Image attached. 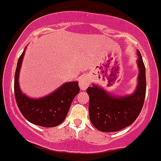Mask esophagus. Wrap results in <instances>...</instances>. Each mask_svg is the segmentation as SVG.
<instances>
[{
  "mask_svg": "<svg viewBox=\"0 0 161 161\" xmlns=\"http://www.w3.org/2000/svg\"><path fill=\"white\" fill-rule=\"evenodd\" d=\"M90 83V79L86 75H81L79 77V86L81 90H85Z\"/></svg>",
  "mask_w": 161,
  "mask_h": 161,
  "instance_id": "1",
  "label": "esophagus"
}]
</instances>
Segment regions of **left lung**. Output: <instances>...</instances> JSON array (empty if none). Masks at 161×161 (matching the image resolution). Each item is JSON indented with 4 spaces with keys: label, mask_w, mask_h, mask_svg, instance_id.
<instances>
[{
    "label": "left lung",
    "mask_w": 161,
    "mask_h": 161,
    "mask_svg": "<svg viewBox=\"0 0 161 161\" xmlns=\"http://www.w3.org/2000/svg\"><path fill=\"white\" fill-rule=\"evenodd\" d=\"M137 55L138 84L132 94L116 97L95 85L87 88L89 118L93 126L101 132H118L129 126L142 109L146 93L145 67L139 50Z\"/></svg>",
    "instance_id": "1"
}]
</instances>
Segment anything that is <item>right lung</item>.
Returning <instances> with one entry per match:
<instances>
[{
  "mask_svg": "<svg viewBox=\"0 0 161 161\" xmlns=\"http://www.w3.org/2000/svg\"><path fill=\"white\" fill-rule=\"evenodd\" d=\"M25 51L19 57L14 78V93L20 113L26 120L42 127H55L64 121L71 104L80 88L77 81L68 82L53 93L40 99H32L22 93L19 87V73Z\"/></svg>",
  "mask_w": 161,
  "mask_h": 161,
  "instance_id": "obj_1",
  "label": "right lung"
}]
</instances>
